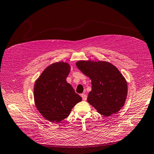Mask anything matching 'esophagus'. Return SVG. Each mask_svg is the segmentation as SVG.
<instances>
[{
    "label": "esophagus",
    "mask_w": 154,
    "mask_h": 154,
    "mask_svg": "<svg viewBox=\"0 0 154 154\" xmlns=\"http://www.w3.org/2000/svg\"><path fill=\"white\" fill-rule=\"evenodd\" d=\"M81 97H82V98H83V100H87V96L85 94H82Z\"/></svg>",
    "instance_id": "1"
}]
</instances>
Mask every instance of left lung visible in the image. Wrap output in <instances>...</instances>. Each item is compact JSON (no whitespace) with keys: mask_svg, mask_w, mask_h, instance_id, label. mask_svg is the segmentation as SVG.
<instances>
[{"mask_svg":"<svg viewBox=\"0 0 154 154\" xmlns=\"http://www.w3.org/2000/svg\"><path fill=\"white\" fill-rule=\"evenodd\" d=\"M76 66L91 80L87 102L103 116L119 112L125 104L128 91L127 81L119 70L106 61L79 60Z\"/></svg>","mask_w":154,"mask_h":154,"instance_id":"8db88e82","label":"left lung"}]
</instances>
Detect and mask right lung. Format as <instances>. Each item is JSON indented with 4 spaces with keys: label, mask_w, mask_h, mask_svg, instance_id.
<instances>
[{
    "label": "right lung",
    "mask_w": 154,
    "mask_h": 154,
    "mask_svg": "<svg viewBox=\"0 0 154 154\" xmlns=\"http://www.w3.org/2000/svg\"><path fill=\"white\" fill-rule=\"evenodd\" d=\"M71 66L67 62L52 63L35 81V106L39 113L52 123H59L68 117L71 109L82 100L66 81Z\"/></svg>",
    "instance_id": "1"
}]
</instances>
